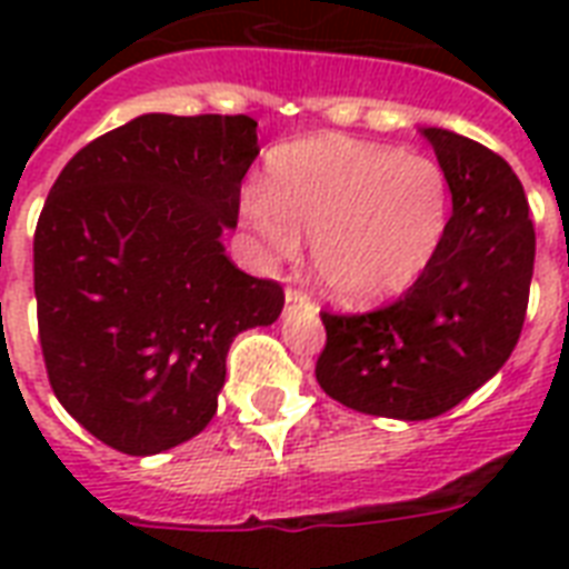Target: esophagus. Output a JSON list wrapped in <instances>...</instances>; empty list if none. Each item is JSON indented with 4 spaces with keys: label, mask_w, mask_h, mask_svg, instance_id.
<instances>
[{
    "label": "esophagus",
    "mask_w": 569,
    "mask_h": 569,
    "mask_svg": "<svg viewBox=\"0 0 569 569\" xmlns=\"http://www.w3.org/2000/svg\"><path fill=\"white\" fill-rule=\"evenodd\" d=\"M303 307H312L310 295L298 289V286H289L286 289V310H303Z\"/></svg>",
    "instance_id": "34e87169"
}]
</instances>
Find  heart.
<instances>
[{
  "mask_svg": "<svg viewBox=\"0 0 569 569\" xmlns=\"http://www.w3.org/2000/svg\"><path fill=\"white\" fill-rule=\"evenodd\" d=\"M248 218L280 253L312 239L321 286L342 303H378L416 283L449 223V182L433 159L346 136L301 138L268 159Z\"/></svg>",
  "mask_w": 569,
  "mask_h": 569,
  "instance_id": "1",
  "label": "heart"
}]
</instances>
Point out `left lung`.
<instances>
[{"label": "left lung", "instance_id": "obj_1", "mask_svg": "<svg viewBox=\"0 0 569 569\" xmlns=\"http://www.w3.org/2000/svg\"><path fill=\"white\" fill-rule=\"evenodd\" d=\"M451 191L442 241L416 283L372 312H321L316 380L333 401L387 419H433L493 378L520 339L535 223L517 173L472 138L428 127Z\"/></svg>", "mask_w": 569, "mask_h": 569}]
</instances>
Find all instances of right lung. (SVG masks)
Instances as JSON below:
<instances>
[{
	"instance_id": "right-lung-1",
	"label": "right lung",
	"mask_w": 569,
	"mask_h": 569,
	"mask_svg": "<svg viewBox=\"0 0 569 569\" xmlns=\"http://www.w3.org/2000/svg\"><path fill=\"white\" fill-rule=\"evenodd\" d=\"M248 114H141L58 173L34 230V298L49 387L84 431L159 455L218 410L227 351L283 310L221 236L257 159Z\"/></svg>"
}]
</instances>
